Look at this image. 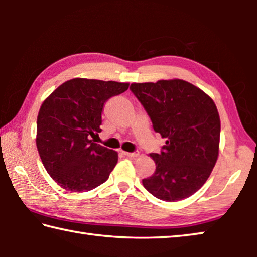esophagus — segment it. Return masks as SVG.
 <instances>
[{
	"label": "esophagus",
	"mask_w": 257,
	"mask_h": 257,
	"mask_svg": "<svg viewBox=\"0 0 257 257\" xmlns=\"http://www.w3.org/2000/svg\"><path fill=\"white\" fill-rule=\"evenodd\" d=\"M123 155L127 156V158H137L139 153H138V152H134V153H129V152H123Z\"/></svg>",
	"instance_id": "esophagus-1"
}]
</instances>
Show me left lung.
<instances>
[{
    "label": "left lung",
    "mask_w": 257,
    "mask_h": 257,
    "mask_svg": "<svg viewBox=\"0 0 257 257\" xmlns=\"http://www.w3.org/2000/svg\"><path fill=\"white\" fill-rule=\"evenodd\" d=\"M130 89L165 145L152 153L156 169L143 186L156 198L177 202L205 184L219 156L220 115L213 99L182 79L134 82Z\"/></svg>",
    "instance_id": "8db88e82"
}]
</instances>
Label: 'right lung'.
Segmentation results:
<instances>
[{"label": "right lung", "instance_id": "add662e5", "mask_svg": "<svg viewBox=\"0 0 257 257\" xmlns=\"http://www.w3.org/2000/svg\"><path fill=\"white\" fill-rule=\"evenodd\" d=\"M128 87V82L73 78L43 102L36 146L47 173L63 189L88 191L107 180L118 153L90 138L102 130L104 103Z\"/></svg>", "mask_w": 257, "mask_h": 257}]
</instances>
